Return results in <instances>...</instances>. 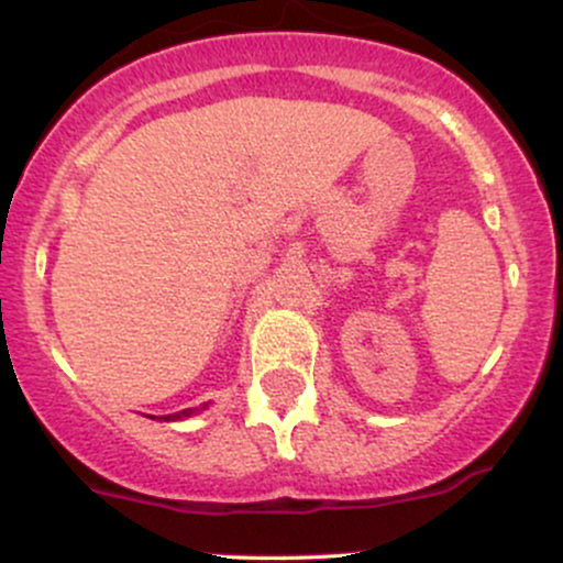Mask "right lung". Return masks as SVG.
<instances>
[{"instance_id": "add662e5", "label": "right lung", "mask_w": 563, "mask_h": 563, "mask_svg": "<svg viewBox=\"0 0 563 563\" xmlns=\"http://www.w3.org/2000/svg\"><path fill=\"white\" fill-rule=\"evenodd\" d=\"M187 416H192V410H183V412H177V416H166L164 421H169V418H187Z\"/></svg>"}]
</instances>
